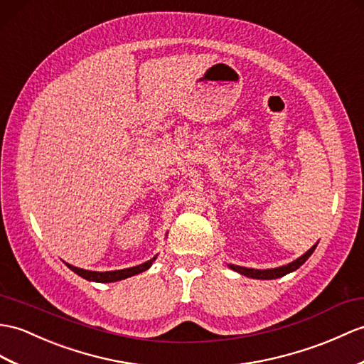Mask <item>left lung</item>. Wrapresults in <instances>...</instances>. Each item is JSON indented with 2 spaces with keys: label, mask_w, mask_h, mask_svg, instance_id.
<instances>
[{
  "label": "left lung",
  "mask_w": 364,
  "mask_h": 364,
  "mask_svg": "<svg viewBox=\"0 0 364 364\" xmlns=\"http://www.w3.org/2000/svg\"><path fill=\"white\" fill-rule=\"evenodd\" d=\"M316 245H314L306 255H302L299 259L293 260L291 264L289 265H284V267H279V268H272V269H255V268H245V267H239V265H230V268H232L234 272H237L243 276L247 277H252V279H277V277H282L285 274H289L291 272H294V269H298L304 262H306L310 256L311 252L315 251Z\"/></svg>",
  "instance_id": "obj_1"
}]
</instances>
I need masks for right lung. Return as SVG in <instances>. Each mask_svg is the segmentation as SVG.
I'll return each mask as SVG.
<instances>
[{"mask_svg": "<svg viewBox=\"0 0 364 364\" xmlns=\"http://www.w3.org/2000/svg\"><path fill=\"white\" fill-rule=\"evenodd\" d=\"M155 260L150 259L147 262H144V264L138 265V267H132V268H125V269H116V272H104V273H99V272H88V269H83V268H77V267H73L70 264H66L70 267L75 274L82 276L83 279H87V281H92V282H116V281H122L125 277H130L134 276L138 273L146 272V269L150 268L151 262Z\"/></svg>", "mask_w": 364, "mask_h": 364, "instance_id": "right-lung-1", "label": "right lung"}]
</instances>
